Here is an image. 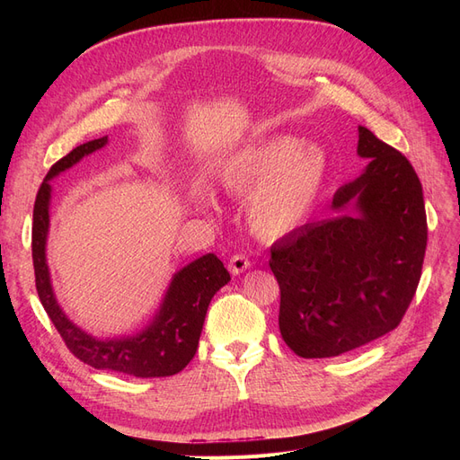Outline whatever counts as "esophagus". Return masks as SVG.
Segmentation results:
<instances>
[{
    "instance_id": "1",
    "label": "esophagus",
    "mask_w": 460,
    "mask_h": 460,
    "mask_svg": "<svg viewBox=\"0 0 460 460\" xmlns=\"http://www.w3.org/2000/svg\"><path fill=\"white\" fill-rule=\"evenodd\" d=\"M249 267H252V262H249V259H247L245 255H242V253L234 255V257L230 259V262H228V270H230L234 276H238V274L245 272Z\"/></svg>"
}]
</instances>
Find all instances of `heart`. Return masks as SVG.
<instances>
[{"label":"heart","instance_id":"heart-1","mask_svg":"<svg viewBox=\"0 0 460 460\" xmlns=\"http://www.w3.org/2000/svg\"><path fill=\"white\" fill-rule=\"evenodd\" d=\"M328 176V153L294 136H274L222 157L215 182L247 199V222L261 238L278 240L309 218Z\"/></svg>","mask_w":460,"mask_h":460}]
</instances>
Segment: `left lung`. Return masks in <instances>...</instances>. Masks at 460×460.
<instances>
[{"label": "left lung", "mask_w": 460, "mask_h": 460, "mask_svg": "<svg viewBox=\"0 0 460 460\" xmlns=\"http://www.w3.org/2000/svg\"><path fill=\"white\" fill-rule=\"evenodd\" d=\"M365 171L332 199L333 217L270 247L280 333L303 358L338 357L397 328L420 282L428 226L422 184L397 149L358 127Z\"/></svg>", "instance_id": "8db88e82"}]
</instances>
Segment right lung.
<instances>
[{"instance_id": "right-lung-1", "label": "right lung", "mask_w": 460, "mask_h": 460, "mask_svg": "<svg viewBox=\"0 0 460 460\" xmlns=\"http://www.w3.org/2000/svg\"><path fill=\"white\" fill-rule=\"evenodd\" d=\"M107 144V136H103L100 140L75 147L68 155L51 166L38 190L32 215L36 289L51 323L61 333L71 353L82 363L97 370L119 372L124 376H136V378H163V376H172L186 368L196 355L208 303L222 286L230 282V274L215 253H207L191 261L174 272L159 309L151 316L149 323L130 336L95 338L65 314L58 297H55L46 257L53 191L51 180Z\"/></svg>"}]
</instances>
